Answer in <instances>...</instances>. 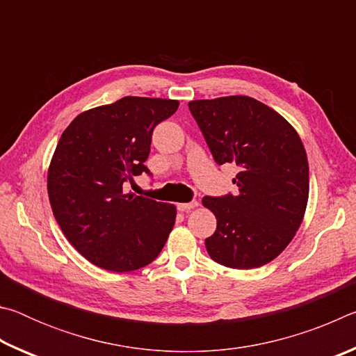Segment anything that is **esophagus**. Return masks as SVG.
Returning a JSON list of instances; mask_svg holds the SVG:
<instances>
[{
  "instance_id": "1",
  "label": "esophagus",
  "mask_w": 356,
  "mask_h": 356,
  "mask_svg": "<svg viewBox=\"0 0 356 356\" xmlns=\"http://www.w3.org/2000/svg\"><path fill=\"white\" fill-rule=\"evenodd\" d=\"M200 206V202L197 201H191V202H179L177 204V209L180 212H188V210H193Z\"/></svg>"
}]
</instances>
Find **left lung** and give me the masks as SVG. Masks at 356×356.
<instances>
[{
  "mask_svg": "<svg viewBox=\"0 0 356 356\" xmlns=\"http://www.w3.org/2000/svg\"><path fill=\"white\" fill-rule=\"evenodd\" d=\"M190 111L218 165L236 163L238 195L204 197L216 216L206 238L209 256L229 268L272 262L292 242L305 218L309 165L291 124L248 95L191 100Z\"/></svg>",
  "mask_w": 356,
  "mask_h": 356,
  "instance_id": "1",
  "label": "left lung"
}]
</instances>
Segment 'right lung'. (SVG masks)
<instances>
[{
    "mask_svg": "<svg viewBox=\"0 0 356 356\" xmlns=\"http://www.w3.org/2000/svg\"><path fill=\"white\" fill-rule=\"evenodd\" d=\"M179 100L127 97L83 111L59 138L47 172L48 200L65 238L89 262L110 272L154 261L176 222V206L125 193L149 172L155 125Z\"/></svg>",
    "mask_w": 356,
    "mask_h": 356,
    "instance_id": "1",
    "label": "right lung"
}]
</instances>
